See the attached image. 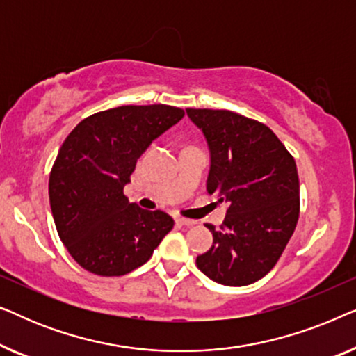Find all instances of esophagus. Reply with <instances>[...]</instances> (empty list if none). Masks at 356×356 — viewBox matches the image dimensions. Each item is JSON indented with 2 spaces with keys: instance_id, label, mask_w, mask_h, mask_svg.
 <instances>
[{
  "instance_id": "obj_1",
  "label": "esophagus",
  "mask_w": 356,
  "mask_h": 356,
  "mask_svg": "<svg viewBox=\"0 0 356 356\" xmlns=\"http://www.w3.org/2000/svg\"><path fill=\"white\" fill-rule=\"evenodd\" d=\"M177 223L179 225H186V227H191V225H196V220H191V218H184V217H177L175 218Z\"/></svg>"
}]
</instances>
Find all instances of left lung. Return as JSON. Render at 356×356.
I'll return each instance as SVG.
<instances>
[{
  "instance_id": "obj_1",
  "label": "left lung",
  "mask_w": 356,
  "mask_h": 356,
  "mask_svg": "<svg viewBox=\"0 0 356 356\" xmlns=\"http://www.w3.org/2000/svg\"><path fill=\"white\" fill-rule=\"evenodd\" d=\"M211 150L207 193L228 202L213 245L197 269L222 285L243 286L277 264L300 217L295 159L264 123L230 110L188 108Z\"/></svg>"
}]
</instances>
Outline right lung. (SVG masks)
<instances>
[{"label": "right lung", "instance_id": "obj_1", "mask_svg": "<svg viewBox=\"0 0 356 356\" xmlns=\"http://www.w3.org/2000/svg\"><path fill=\"white\" fill-rule=\"evenodd\" d=\"M183 116L170 105H123L87 116L65 139L50 172V207L63 245L86 270L128 274L173 228L168 213L144 211L123 188L144 150Z\"/></svg>", "mask_w": 356, "mask_h": 356}]
</instances>
